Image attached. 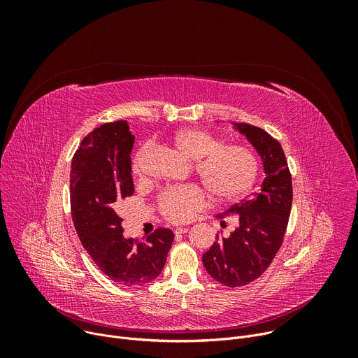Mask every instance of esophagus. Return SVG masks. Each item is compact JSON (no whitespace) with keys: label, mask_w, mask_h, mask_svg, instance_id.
Wrapping results in <instances>:
<instances>
[{"label":"esophagus","mask_w":358,"mask_h":358,"mask_svg":"<svg viewBox=\"0 0 358 358\" xmlns=\"http://www.w3.org/2000/svg\"><path fill=\"white\" fill-rule=\"evenodd\" d=\"M188 231V228H185V227H178V228H176V235H182V234H185Z\"/></svg>","instance_id":"34e87169"}]
</instances>
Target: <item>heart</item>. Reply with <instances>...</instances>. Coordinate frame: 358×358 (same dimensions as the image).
<instances>
[{"instance_id":"obj_1","label":"heart","mask_w":358,"mask_h":358,"mask_svg":"<svg viewBox=\"0 0 358 358\" xmlns=\"http://www.w3.org/2000/svg\"><path fill=\"white\" fill-rule=\"evenodd\" d=\"M173 145L194 160V171L208 192L220 201L242 196L257 180L259 162L243 145H222V140L202 129H182L171 138ZM148 147H141L133 159V174L141 177ZM206 206V195L195 185L174 187L159 199L162 214L171 222H187Z\"/></svg>"}]
</instances>
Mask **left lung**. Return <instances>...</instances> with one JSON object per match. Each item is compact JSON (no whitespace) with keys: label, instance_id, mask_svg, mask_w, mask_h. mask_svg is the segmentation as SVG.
<instances>
[{"label":"left lung","instance_id":"1","mask_svg":"<svg viewBox=\"0 0 358 358\" xmlns=\"http://www.w3.org/2000/svg\"><path fill=\"white\" fill-rule=\"evenodd\" d=\"M262 159L265 180L250 198L218 214L235 217L236 228L202 255V264L217 282L228 287L245 286L258 279L282 246L292 208V177L283 148L265 130L248 123H232ZM222 224H225L222 221Z\"/></svg>","mask_w":358,"mask_h":358}]
</instances>
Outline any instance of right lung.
<instances>
[{"label":"right lung","instance_id":"add662e5","mask_svg":"<svg viewBox=\"0 0 358 358\" xmlns=\"http://www.w3.org/2000/svg\"><path fill=\"white\" fill-rule=\"evenodd\" d=\"M133 144L126 120L105 123L82 140L71 167V211L79 239L97 268L122 286L155 280L174 239L167 228L140 242L123 236L117 210L134 192Z\"/></svg>","mask_w":358,"mask_h":358}]
</instances>
